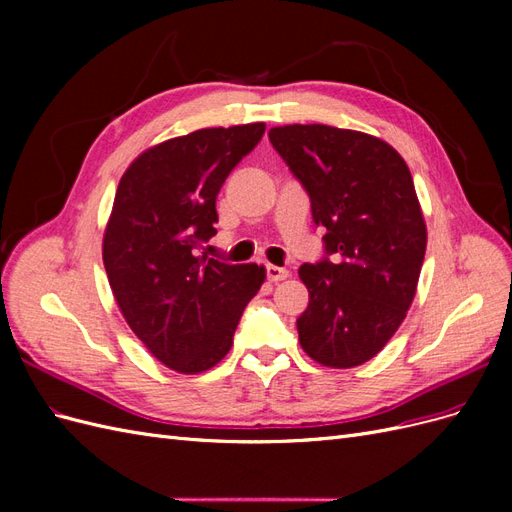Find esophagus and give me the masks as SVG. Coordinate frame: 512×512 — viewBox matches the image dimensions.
Segmentation results:
<instances>
[{
  "label": "esophagus",
  "instance_id": "34e87169",
  "mask_svg": "<svg viewBox=\"0 0 512 512\" xmlns=\"http://www.w3.org/2000/svg\"><path fill=\"white\" fill-rule=\"evenodd\" d=\"M265 269H267V280H269V282H273V284H277V282L286 280V277L290 275V271H288L286 267H275V265H267Z\"/></svg>",
  "mask_w": 512,
  "mask_h": 512
}]
</instances>
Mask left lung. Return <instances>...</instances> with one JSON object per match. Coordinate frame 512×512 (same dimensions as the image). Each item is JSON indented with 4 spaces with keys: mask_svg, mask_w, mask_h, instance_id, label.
Returning <instances> with one entry per match:
<instances>
[{
    "mask_svg": "<svg viewBox=\"0 0 512 512\" xmlns=\"http://www.w3.org/2000/svg\"><path fill=\"white\" fill-rule=\"evenodd\" d=\"M269 141L312 203L324 256L299 277L309 303L301 348L320 365H363L404 322L421 275L427 228L404 158L376 136L333 126L271 128Z\"/></svg>",
    "mask_w": 512,
    "mask_h": 512,
    "instance_id": "8db88e82",
    "label": "left lung"
}]
</instances>
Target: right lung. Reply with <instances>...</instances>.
I'll use <instances>...</instances> for the list:
<instances>
[{
	"instance_id": "1",
	"label": "right lung",
	"mask_w": 512,
	"mask_h": 512,
	"mask_svg": "<svg viewBox=\"0 0 512 512\" xmlns=\"http://www.w3.org/2000/svg\"><path fill=\"white\" fill-rule=\"evenodd\" d=\"M262 134L265 123H245L170 138L119 181L102 245L108 284L136 337L179 374L224 359L265 282V267L200 256L218 232L220 188Z\"/></svg>"
}]
</instances>
